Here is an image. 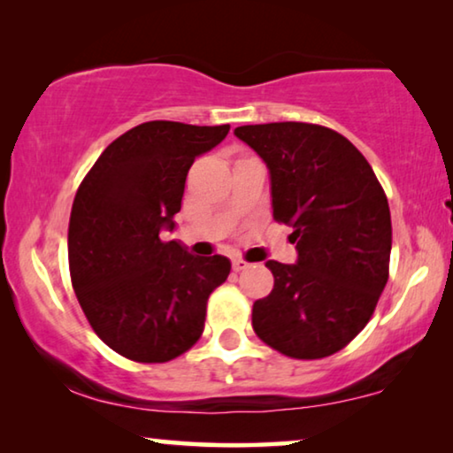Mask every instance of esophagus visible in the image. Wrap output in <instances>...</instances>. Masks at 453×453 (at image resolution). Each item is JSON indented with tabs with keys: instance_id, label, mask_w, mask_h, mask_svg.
<instances>
[{
	"instance_id": "obj_1",
	"label": "esophagus",
	"mask_w": 453,
	"mask_h": 453,
	"mask_svg": "<svg viewBox=\"0 0 453 453\" xmlns=\"http://www.w3.org/2000/svg\"><path fill=\"white\" fill-rule=\"evenodd\" d=\"M247 268H250V264H247L243 257H233V270L234 272H241V270H247Z\"/></svg>"
}]
</instances>
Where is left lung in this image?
<instances>
[{
  "label": "left lung",
  "instance_id": "left-lung-1",
  "mask_svg": "<svg viewBox=\"0 0 453 453\" xmlns=\"http://www.w3.org/2000/svg\"><path fill=\"white\" fill-rule=\"evenodd\" d=\"M270 171L274 220L293 226L296 264L268 259L274 288L253 303V330L290 358H324L367 326L392 251L388 197L367 158L315 123L241 126Z\"/></svg>",
  "mask_w": 453,
  "mask_h": 453
}]
</instances>
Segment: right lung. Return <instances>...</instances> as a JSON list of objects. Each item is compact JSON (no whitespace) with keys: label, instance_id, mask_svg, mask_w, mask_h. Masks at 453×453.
<instances>
[{"label":"right lung","instance_id":"add662e5","mask_svg":"<svg viewBox=\"0 0 453 453\" xmlns=\"http://www.w3.org/2000/svg\"><path fill=\"white\" fill-rule=\"evenodd\" d=\"M228 129L146 121L111 142L80 183L67 231L72 287L121 357L166 363L202 336L208 296L231 262L191 256L163 233L175 228L189 166Z\"/></svg>","mask_w":453,"mask_h":453}]
</instances>
